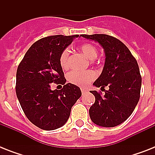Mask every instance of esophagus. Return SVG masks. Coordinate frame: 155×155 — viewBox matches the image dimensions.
Segmentation results:
<instances>
[{"instance_id":"obj_1","label":"esophagus","mask_w":155,"mask_h":155,"mask_svg":"<svg viewBox=\"0 0 155 155\" xmlns=\"http://www.w3.org/2000/svg\"><path fill=\"white\" fill-rule=\"evenodd\" d=\"M81 92H82V94L84 95V93H86V92H87V90L84 89V88H81Z\"/></svg>"}]
</instances>
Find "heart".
I'll list each match as a JSON object with an SVG mask.
<instances>
[{
  "label": "heart",
  "instance_id": "obj_1",
  "mask_svg": "<svg viewBox=\"0 0 155 155\" xmlns=\"http://www.w3.org/2000/svg\"><path fill=\"white\" fill-rule=\"evenodd\" d=\"M79 50L89 59H94L97 56V48L91 43H84L79 47ZM59 65L63 69H68L69 67V51L64 49L61 52L58 58ZM96 78V73L92 70L85 71H71L67 75L68 81L71 84L80 87H85Z\"/></svg>",
  "mask_w": 155,
  "mask_h": 155
}]
</instances>
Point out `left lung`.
Returning a JSON list of instances; mask_svg holds the SVG:
<instances>
[{
  "label": "left lung",
  "instance_id": "1",
  "mask_svg": "<svg viewBox=\"0 0 155 155\" xmlns=\"http://www.w3.org/2000/svg\"><path fill=\"white\" fill-rule=\"evenodd\" d=\"M98 42L105 52L101 75L93 85L104 89V94L90 91L95 96L89 108L92 122L103 127H114L127 120L140 98L142 76L138 64L128 47L110 35H81ZM108 87V90L104 87Z\"/></svg>",
  "mask_w": 155,
  "mask_h": 155
}]
</instances>
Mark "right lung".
Instances as JSON below:
<instances>
[{
  "mask_svg": "<svg viewBox=\"0 0 155 155\" xmlns=\"http://www.w3.org/2000/svg\"><path fill=\"white\" fill-rule=\"evenodd\" d=\"M79 35H53L38 40L21 61L16 75V94L26 117L37 127L53 130L63 126L71 107L81 97L80 87L65 84L59 65L61 52ZM64 85L51 90L52 83Z\"/></svg>",
  "mask_w": 155,
  "mask_h": 155,
  "instance_id": "add662e5",
  "label": "right lung"
}]
</instances>
